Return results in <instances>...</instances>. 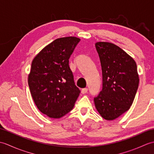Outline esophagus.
Segmentation results:
<instances>
[{"mask_svg": "<svg viewBox=\"0 0 154 154\" xmlns=\"http://www.w3.org/2000/svg\"><path fill=\"white\" fill-rule=\"evenodd\" d=\"M87 91H88L87 88H85V89H83L82 90H81V93L85 94V93H87Z\"/></svg>", "mask_w": 154, "mask_h": 154, "instance_id": "34e87169", "label": "esophagus"}]
</instances>
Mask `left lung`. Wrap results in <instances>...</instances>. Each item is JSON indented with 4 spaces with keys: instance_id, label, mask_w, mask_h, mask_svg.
<instances>
[{
    "instance_id": "1",
    "label": "left lung",
    "mask_w": 154,
    "mask_h": 154,
    "mask_svg": "<svg viewBox=\"0 0 154 154\" xmlns=\"http://www.w3.org/2000/svg\"><path fill=\"white\" fill-rule=\"evenodd\" d=\"M103 73V89L94 99L100 115L113 120L132 106L139 85L134 60L116 45L110 42L95 44Z\"/></svg>"
}]
</instances>
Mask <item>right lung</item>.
I'll return each mask as SVG.
<instances>
[{
  "label": "right lung",
  "mask_w": 154,
  "mask_h": 154,
  "mask_svg": "<svg viewBox=\"0 0 154 154\" xmlns=\"http://www.w3.org/2000/svg\"><path fill=\"white\" fill-rule=\"evenodd\" d=\"M79 42L74 36L57 38L32 62L28 80L32 97L39 110L51 119L69 112L79 95L69 66V57Z\"/></svg>",
  "instance_id": "1"
}]
</instances>
